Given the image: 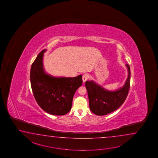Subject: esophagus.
Instances as JSON below:
<instances>
[{"label": "esophagus", "mask_w": 158, "mask_h": 158, "mask_svg": "<svg viewBox=\"0 0 158 158\" xmlns=\"http://www.w3.org/2000/svg\"><path fill=\"white\" fill-rule=\"evenodd\" d=\"M88 77H89V76L87 74H85L82 76V81H83L84 83H85L87 80Z\"/></svg>", "instance_id": "1"}]
</instances>
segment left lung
<instances>
[{
    "mask_svg": "<svg viewBox=\"0 0 158 158\" xmlns=\"http://www.w3.org/2000/svg\"><path fill=\"white\" fill-rule=\"evenodd\" d=\"M128 70V78L123 86L114 91L107 90L93 80L87 81V89L91 111L98 116L107 114L116 110L124 103L130 88L131 70L128 64H125Z\"/></svg>",
    "mask_w": 158,
    "mask_h": 158,
    "instance_id": "obj_1",
    "label": "left lung"
}]
</instances>
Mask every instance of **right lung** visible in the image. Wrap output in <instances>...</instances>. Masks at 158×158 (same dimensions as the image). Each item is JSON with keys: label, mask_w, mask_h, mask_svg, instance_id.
<instances>
[{"label": "right lung", "mask_w": 158, "mask_h": 158, "mask_svg": "<svg viewBox=\"0 0 158 158\" xmlns=\"http://www.w3.org/2000/svg\"><path fill=\"white\" fill-rule=\"evenodd\" d=\"M40 52L30 69V83L34 96L40 107L53 115H64L71 110L76 91L82 84V75L75 77H54L44 69V53Z\"/></svg>", "instance_id": "obj_1"}]
</instances>
